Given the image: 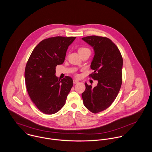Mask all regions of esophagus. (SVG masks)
<instances>
[{
    "mask_svg": "<svg viewBox=\"0 0 152 152\" xmlns=\"http://www.w3.org/2000/svg\"><path fill=\"white\" fill-rule=\"evenodd\" d=\"M73 83H74V84H78L79 83V81L76 80H73Z\"/></svg>",
    "mask_w": 152,
    "mask_h": 152,
    "instance_id": "obj_1",
    "label": "esophagus"
}]
</instances>
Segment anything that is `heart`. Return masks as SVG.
Here are the masks:
<instances>
[{"instance_id":"1","label":"heart","mask_w":152,"mask_h":152,"mask_svg":"<svg viewBox=\"0 0 152 152\" xmlns=\"http://www.w3.org/2000/svg\"><path fill=\"white\" fill-rule=\"evenodd\" d=\"M89 50V49H88L87 48H85V47H81L78 50V52L80 53L81 51H85V50Z\"/></svg>"}]
</instances>
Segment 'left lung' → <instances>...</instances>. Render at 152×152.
I'll return each mask as SVG.
<instances>
[{
  "mask_svg": "<svg viewBox=\"0 0 152 152\" xmlns=\"http://www.w3.org/2000/svg\"><path fill=\"white\" fill-rule=\"evenodd\" d=\"M82 39L94 48L91 68L94 71L89 76L98 81L95 87L85 83L86 88L82 98L84 106L96 113L110 107L119 92L123 58L117 46L108 38L91 36Z\"/></svg>",
  "mask_w": 152,
  "mask_h": 152,
  "instance_id": "left-lung-1",
  "label": "left lung"
}]
</instances>
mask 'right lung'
Wrapping results in <instances>:
<instances>
[{
    "mask_svg": "<svg viewBox=\"0 0 152 152\" xmlns=\"http://www.w3.org/2000/svg\"><path fill=\"white\" fill-rule=\"evenodd\" d=\"M75 38L57 36L44 39L34 48L27 61L24 72L27 92L45 114H54L64 107L73 86L70 77L58 80L55 74L56 66L64 63L68 47Z\"/></svg>",
    "mask_w": 152,
    "mask_h": 152,
    "instance_id": "obj_1",
    "label": "right lung"
}]
</instances>
